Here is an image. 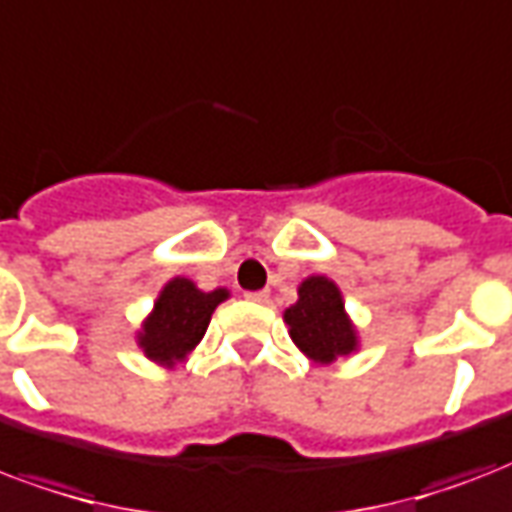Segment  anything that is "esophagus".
Here are the masks:
<instances>
[{
	"mask_svg": "<svg viewBox=\"0 0 512 512\" xmlns=\"http://www.w3.org/2000/svg\"><path fill=\"white\" fill-rule=\"evenodd\" d=\"M245 299H248V302H267V299H270V294H267V291H248V294H245Z\"/></svg>",
	"mask_w": 512,
	"mask_h": 512,
	"instance_id": "1",
	"label": "esophagus"
}]
</instances>
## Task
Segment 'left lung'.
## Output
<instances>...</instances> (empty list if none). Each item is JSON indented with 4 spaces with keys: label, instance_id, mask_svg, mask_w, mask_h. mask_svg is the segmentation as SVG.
<instances>
[{
    "label": "left lung",
    "instance_id": "obj_1",
    "mask_svg": "<svg viewBox=\"0 0 512 512\" xmlns=\"http://www.w3.org/2000/svg\"><path fill=\"white\" fill-rule=\"evenodd\" d=\"M288 334L307 359L332 364L359 348L356 326L345 313L337 283L324 275H310L299 286V299L283 313Z\"/></svg>",
    "mask_w": 512,
    "mask_h": 512
}]
</instances>
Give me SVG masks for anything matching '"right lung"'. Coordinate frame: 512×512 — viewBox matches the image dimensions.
I'll return each instance as SVG.
<instances>
[{
	"instance_id": "right-lung-1",
	"label": "right lung",
	"mask_w": 512,
	"mask_h": 512,
	"mask_svg": "<svg viewBox=\"0 0 512 512\" xmlns=\"http://www.w3.org/2000/svg\"><path fill=\"white\" fill-rule=\"evenodd\" d=\"M224 299H229L226 288L202 291L188 278H172L161 288L151 315L142 321L137 345L161 367H175L205 337L210 315Z\"/></svg>"
}]
</instances>
